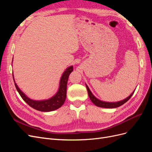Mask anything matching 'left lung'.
Wrapping results in <instances>:
<instances>
[{
  "label": "left lung",
  "mask_w": 152,
  "mask_h": 152,
  "mask_svg": "<svg viewBox=\"0 0 152 152\" xmlns=\"http://www.w3.org/2000/svg\"><path fill=\"white\" fill-rule=\"evenodd\" d=\"M86 88L87 90V93H88L89 97L90 99L91 100V102L98 107L105 108H117L118 107H121V105L126 103L127 101L131 98V96H132L133 94H134V91H135V90H134L129 96H128L127 98H126V99H124L123 100L119 101V102H104V101L100 100L96 97H95V96L93 95V94L92 93V92L89 89V87L87 86V85L86 84Z\"/></svg>",
  "instance_id": "8db88e82"
}]
</instances>
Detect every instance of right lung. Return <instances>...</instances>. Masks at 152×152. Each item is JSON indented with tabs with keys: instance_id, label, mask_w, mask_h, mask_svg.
Here are the masks:
<instances>
[{
	"instance_id": "1",
	"label": "right lung",
	"mask_w": 152,
	"mask_h": 152,
	"mask_svg": "<svg viewBox=\"0 0 152 152\" xmlns=\"http://www.w3.org/2000/svg\"><path fill=\"white\" fill-rule=\"evenodd\" d=\"M13 61V58H12ZM73 66L68 67L66 70L64 71L61 77L60 81H59V88L56 93L46 99L42 100H34L28 98L18 86L14 79V75L12 73V77L16 88L19 93L22 99L28 104L30 107L33 108L37 110L40 112H51L56 110L60 108L65 102L66 97V86L67 82L69 75L73 72Z\"/></svg>"
}]
</instances>
